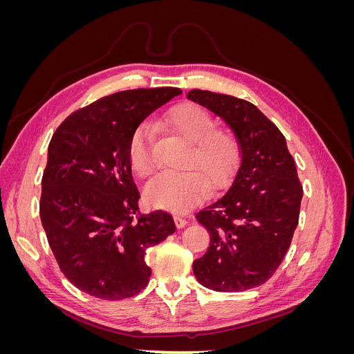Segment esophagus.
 Wrapping results in <instances>:
<instances>
[{
    "label": "esophagus",
    "mask_w": 354,
    "mask_h": 354,
    "mask_svg": "<svg viewBox=\"0 0 354 354\" xmlns=\"http://www.w3.org/2000/svg\"><path fill=\"white\" fill-rule=\"evenodd\" d=\"M174 221H176V226H177L178 229L185 227L186 224H187V220L183 218V217H180V216H174Z\"/></svg>",
    "instance_id": "obj_1"
}]
</instances>
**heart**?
<instances>
[{"mask_svg":"<svg viewBox=\"0 0 354 354\" xmlns=\"http://www.w3.org/2000/svg\"><path fill=\"white\" fill-rule=\"evenodd\" d=\"M168 125L187 140L192 147L183 173H164L146 186L145 198L152 207L185 212L195 207L211 189L221 187L236 169L241 147L236 136L224 128H214L209 112L195 103H185L169 112ZM153 133L147 124L138 127L131 137L130 164L140 177L155 171L152 152Z\"/></svg>","mask_w":354,"mask_h":354,"instance_id":"b5f03b06","label":"heart"}]
</instances>
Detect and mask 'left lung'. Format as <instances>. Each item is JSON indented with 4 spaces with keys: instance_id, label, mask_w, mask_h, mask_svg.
<instances>
[{
    "instance_id": "left-lung-1",
    "label": "left lung",
    "mask_w": 354,
    "mask_h": 354,
    "mask_svg": "<svg viewBox=\"0 0 354 354\" xmlns=\"http://www.w3.org/2000/svg\"><path fill=\"white\" fill-rule=\"evenodd\" d=\"M187 99L226 121L241 147L227 189L196 214L209 246L194 261V273L212 291H246L269 281L282 263L303 186L283 134L257 106L207 90H190Z\"/></svg>"
}]
</instances>
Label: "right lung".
<instances>
[{"mask_svg": "<svg viewBox=\"0 0 354 354\" xmlns=\"http://www.w3.org/2000/svg\"><path fill=\"white\" fill-rule=\"evenodd\" d=\"M180 88H137L106 95L69 115L48 145L39 216L66 279L102 299H124L152 274L147 248L176 232L165 211H138L128 149L146 118Z\"/></svg>", "mask_w": 354, "mask_h": 354, "instance_id": "1", "label": "right lung"}]
</instances>
